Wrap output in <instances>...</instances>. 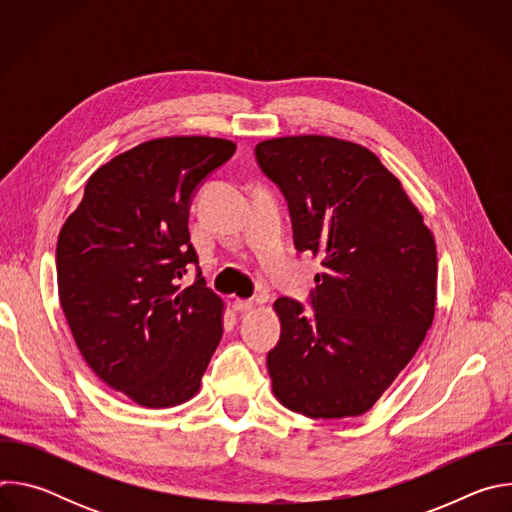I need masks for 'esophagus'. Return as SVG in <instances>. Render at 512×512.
<instances>
[{"label":"esophagus","mask_w":512,"mask_h":512,"mask_svg":"<svg viewBox=\"0 0 512 512\" xmlns=\"http://www.w3.org/2000/svg\"><path fill=\"white\" fill-rule=\"evenodd\" d=\"M255 308L253 300H235L233 302V310L235 312H251Z\"/></svg>","instance_id":"1"}]
</instances>
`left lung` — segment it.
<instances>
[{"mask_svg": "<svg viewBox=\"0 0 512 512\" xmlns=\"http://www.w3.org/2000/svg\"><path fill=\"white\" fill-rule=\"evenodd\" d=\"M255 156L287 200L298 251L324 265L312 316L291 298L273 304V395L312 419L367 413L433 322V235L401 182L358 143L287 135L257 143Z\"/></svg>", "mask_w": 512, "mask_h": 512, "instance_id": "obj_1", "label": "left lung"}]
</instances>
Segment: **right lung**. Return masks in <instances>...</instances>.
<instances>
[{
    "mask_svg": "<svg viewBox=\"0 0 512 512\" xmlns=\"http://www.w3.org/2000/svg\"><path fill=\"white\" fill-rule=\"evenodd\" d=\"M237 150L229 139L143 141L91 174L58 235V298L83 358L141 407L192 399L218 342L225 302L198 279L188 210L196 186Z\"/></svg>",
    "mask_w": 512,
    "mask_h": 512,
    "instance_id": "add662e5",
    "label": "right lung"
}]
</instances>
